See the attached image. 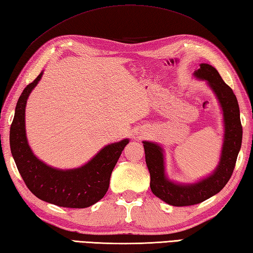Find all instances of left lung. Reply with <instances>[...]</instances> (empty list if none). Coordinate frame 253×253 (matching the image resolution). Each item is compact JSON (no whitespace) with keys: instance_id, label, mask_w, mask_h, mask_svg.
Listing matches in <instances>:
<instances>
[{"instance_id":"obj_1","label":"left lung","mask_w":253,"mask_h":253,"mask_svg":"<svg viewBox=\"0 0 253 253\" xmlns=\"http://www.w3.org/2000/svg\"><path fill=\"white\" fill-rule=\"evenodd\" d=\"M195 75L201 80L208 81L223 111L226 129L224 142L221 159L215 171L195 185H177L165 177L162 148L154 142L144 141L146 164L150 173V189L156 197L176 207L200 204L218 194L232 176L242 142L240 111L231 87L223 82L218 71L208 64H200V68L195 73Z\"/></svg>"}]
</instances>
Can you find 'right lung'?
Returning <instances> with one entry per match:
<instances>
[{"label":"right lung","instance_id":"1","mask_svg":"<svg viewBox=\"0 0 253 253\" xmlns=\"http://www.w3.org/2000/svg\"><path fill=\"white\" fill-rule=\"evenodd\" d=\"M42 74L25 87L17 100L10 129L12 156L26 187L39 199L65 208H87L106 195L113 169L129 140L104 147L85 166L72 170H58L43 164L27 144L24 118L26 99Z\"/></svg>","mask_w":253,"mask_h":253}]
</instances>
